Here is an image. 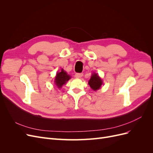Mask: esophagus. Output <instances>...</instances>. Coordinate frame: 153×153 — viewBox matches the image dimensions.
<instances>
[{"label": "esophagus", "mask_w": 153, "mask_h": 153, "mask_svg": "<svg viewBox=\"0 0 153 153\" xmlns=\"http://www.w3.org/2000/svg\"><path fill=\"white\" fill-rule=\"evenodd\" d=\"M82 76H83V73H76L75 74V76L78 78H81Z\"/></svg>", "instance_id": "esophagus-1"}]
</instances>
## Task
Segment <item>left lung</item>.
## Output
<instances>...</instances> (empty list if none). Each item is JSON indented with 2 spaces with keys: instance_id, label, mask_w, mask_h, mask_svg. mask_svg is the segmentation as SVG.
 <instances>
[{
  "instance_id": "1",
  "label": "left lung",
  "mask_w": 153,
  "mask_h": 153,
  "mask_svg": "<svg viewBox=\"0 0 153 153\" xmlns=\"http://www.w3.org/2000/svg\"><path fill=\"white\" fill-rule=\"evenodd\" d=\"M88 84H89L92 90L97 91L100 89L101 86L102 85L103 81L98 74L94 73L92 75Z\"/></svg>"
}]
</instances>
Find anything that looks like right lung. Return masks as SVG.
<instances>
[{
  "label": "right lung",
  "mask_w": 153,
  "mask_h": 153,
  "mask_svg": "<svg viewBox=\"0 0 153 153\" xmlns=\"http://www.w3.org/2000/svg\"><path fill=\"white\" fill-rule=\"evenodd\" d=\"M70 78L71 76L68 75L67 73L63 69H62L61 71L57 72L56 74L54 83L55 85L59 89V88H61L63 85L65 84Z\"/></svg>",
  "instance_id": "1"
}]
</instances>
